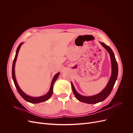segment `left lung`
Segmentation results:
<instances>
[{"label": "left lung", "instance_id": "1", "mask_svg": "<svg viewBox=\"0 0 133 133\" xmlns=\"http://www.w3.org/2000/svg\"><path fill=\"white\" fill-rule=\"evenodd\" d=\"M100 43L105 48L110 55L111 63V74L110 79L109 80L107 85L105 87V88L101 92H99V93L92 96H83L80 95L75 90L73 84L71 83L72 90H73V93L75 96V98L78 100H79V101L83 103L87 104H96L104 101L110 95L111 90L113 89L114 84L118 78V66L113 51H112L111 48L109 46L105 44L102 42H100Z\"/></svg>", "mask_w": 133, "mask_h": 133}]
</instances>
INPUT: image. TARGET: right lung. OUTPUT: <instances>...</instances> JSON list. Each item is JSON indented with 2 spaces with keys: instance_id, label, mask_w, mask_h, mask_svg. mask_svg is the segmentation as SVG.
Instances as JSON below:
<instances>
[{
  "instance_id": "obj_1",
  "label": "right lung",
  "mask_w": 133,
  "mask_h": 133,
  "mask_svg": "<svg viewBox=\"0 0 133 133\" xmlns=\"http://www.w3.org/2000/svg\"><path fill=\"white\" fill-rule=\"evenodd\" d=\"M23 44V43H21V44H20L18 46V47L17 48V51H16V54H15V58H14V59L13 60V66H12V78H13V80L14 81V83L15 84V86L16 87V89H17V90L19 92V94L21 95L22 97L28 102H29V103H33V104H37V103H39L45 102L51 97V95H52V94H53V88L54 84L55 82L56 81V80H57V78H58L60 73H58L54 75V76L53 77V79L51 81L50 89H49V91H48L45 95L41 96H38V97H32V96H29V95H28L27 94H26L25 92H24L21 89V88H20L19 85L18 84V83L17 82V80H16L15 75V62H16V61H17V57H18V53H19V49H20V48H21V46H22Z\"/></svg>"
}]
</instances>
